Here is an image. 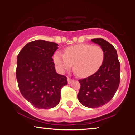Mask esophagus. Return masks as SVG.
<instances>
[{
	"instance_id": "esophagus-1",
	"label": "esophagus",
	"mask_w": 135,
	"mask_h": 135,
	"mask_svg": "<svg viewBox=\"0 0 135 135\" xmlns=\"http://www.w3.org/2000/svg\"><path fill=\"white\" fill-rule=\"evenodd\" d=\"M73 80H74L71 79L70 77H68V78H67V81H68V83H69V84H70L73 81Z\"/></svg>"
}]
</instances>
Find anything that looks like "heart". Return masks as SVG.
I'll return each mask as SVG.
<instances>
[{
    "mask_svg": "<svg viewBox=\"0 0 135 135\" xmlns=\"http://www.w3.org/2000/svg\"><path fill=\"white\" fill-rule=\"evenodd\" d=\"M104 51L99 46L80 44L68 47L64 55L57 51L53 56L54 63L61 73L73 70L77 76L86 77L98 70L104 59Z\"/></svg>",
    "mask_w": 135,
    "mask_h": 135,
    "instance_id": "1",
    "label": "heart"
}]
</instances>
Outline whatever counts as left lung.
<instances>
[{"mask_svg": "<svg viewBox=\"0 0 135 135\" xmlns=\"http://www.w3.org/2000/svg\"><path fill=\"white\" fill-rule=\"evenodd\" d=\"M91 41L101 46L104 59L94 74L79 80L80 88L77 98L84 106L97 108L105 105L114 97L120 83V67L117 51L110 43L100 38Z\"/></svg>", "mask_w": 135, "mask_h": 135, "instance_id": "left-lung-1", "label": "left lung"}]
</instances>
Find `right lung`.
I'll return each instance as SVG.
<instances>
[{
    "mask_svg": "<svg viewBox=\"0 0 135 135\" xmlns=\"http://www.w3.org/2000/svg\"><path fill=\"white\" fill-rule=\"evenodd\" d=\"M58 44L43 40L28 43L17 58L16 75L23 97L35 108H53L60 101L67 78L56 72L52 55Z\"/></svg>",
    "mask_w": 135,
    "mask_h": 135,
    "instance_id": "1",
    "label": "right lung"
}]
</instances>
